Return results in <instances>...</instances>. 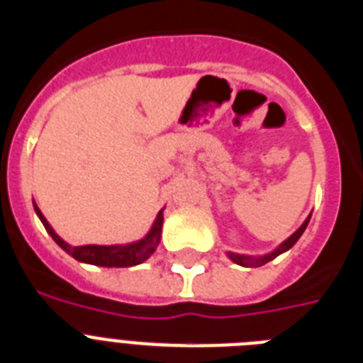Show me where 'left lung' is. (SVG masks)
<instances>
[{"instance_id":"8db88e82","label":"left lung","mask_w":363,"mask_h":363,"mask_svg":"<svg viewBox=\"0 0 363 363\" xmlns=\"http://www.w3.org/2000/svg\"><path fill=\"white\" fill-rule=\"evenodd\" d=\"M310 217H311V215H310ZM310 217H308L306 220L302 223L301 228L296 230V232L293 233V235H289V238H287L286 241H284L282 245H280V247L274 248L272 252L263 254V256H245V254L228 252V257H230V259H232L233 263H238V265H242V267H262V265H265V263L272 262V259H274V257H277V256H280V254L287 252V250H289V248H291L293 245H295V242L298 241V239H301V235H302V233H304V230H306L308 223H310Z\"/></svg>"}]
</instances>
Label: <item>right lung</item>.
Instances as JSON below:
<instances>
[{
	"label": "right lung",
	"mask_w": 363,
	"mask_h": 363,
	"mask_svg": "<svg viewBox=\"0 0 363 363\" xmlns=\"http://www.w3.org/2000/svg\"><path fill=\"white\" fill-rule=\"evenodd\" d=\"M33 208H35V213L38 215L40 223L44 224V228L52 235L53 241L65 252L70 254L74 259H77L81 263H91V265H98V267H133V265H139V263L146 262L155 252V248H157V245L161 241L163 209L155 217L150 232L146 233L145 238L139 239V241L128 242V245H81V247H74V245H70V242H67L65 239L57 235L55 230L50 226L46 217L42 215V211L38 209L37 203H35V200H33Z\"/></svg>",
	"instance_id": "1"
}]
</instances>
